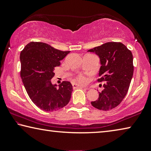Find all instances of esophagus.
Segmentation results:
<instances>
[{"instance_id":"34e87169","label":"esophagus","mask_w":151,"mask_h":151,"mask_svg":"<svg viewBox=\"0 0 151 151\" xmlns=\"http://www.w3.org/2000/svg\"><path fill=\"white\" fill-rule=\"evenodd\" d=\"M73 87L74 89L78 88V87H79V88H83V89H86V88H85V87H82L81 85H78V84H76V83H73Z\"/></svg>"}]
</instances>
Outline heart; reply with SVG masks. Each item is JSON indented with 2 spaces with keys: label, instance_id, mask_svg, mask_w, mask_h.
I'll list each match as a JSON object with an SVG mask.
<instances>
[{
  "label": "heart",
  "instance_id": "heart-1",
  "mask_svg": "<svg viewBox=\"0 0 151 151\" xmlns=\"http://www.w3.org/2000/svg\"><path fill=\"white\" fill-rule=\"evenodd\" d=\"M77 79L78 81V82H80L81 83H83V84H85V83H86L87 81V78L85 77V76H82V75L78 76Z\"/></svg>",
  "mask_w": 151,
  "mask_h": 151
}]
</instances>
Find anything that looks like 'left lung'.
Listing matches in <instances>:
<instances>
[{"label": "left lung", "mask_w": 151, "mask_h": 151, "mask_svg": "<svg viewBox=\"0 0 151 151\" xmlns=\"http://www.w3.org/2000/svg\"><path fill=\"white\" fill-rule=\"evenodd\" d=\"M100 58L101 66L98 82L104 81V90L99 92L97 100L91 104L96 109L109 111L125 97L134 73L133 55L120 42H109L88 50Z\"/></svg>", "instance_id": "obj_1"}]
</instances>
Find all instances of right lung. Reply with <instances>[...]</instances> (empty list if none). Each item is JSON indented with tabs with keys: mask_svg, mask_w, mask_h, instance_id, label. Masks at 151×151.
I'll return each instance as SVG.
<instances>
[{
	"mask_svg": "<svg viewBox=\"0 0 151 151\" xmlns=\"http://www.w3.org/2000/svg\"><path fill=\"white\" fill-rule=\"evenodd\" d=\"M70 51H62L41 42H30L20 53L21 76L27 93L37 107L46 112L58 111L68 104L73 91L69 81L59 87L51 82L55 67Z\"/></svg>",
	"mask_w": 151,
	"mask_h": 151,
	"instance_id": "right-lung-1",
	"label": "right lung"
}]
</instances>
